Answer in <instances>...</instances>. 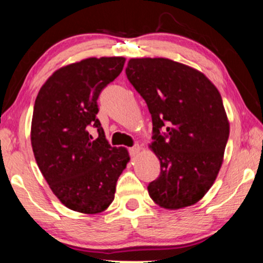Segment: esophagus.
<instances>
[{"instance_id":"1","label":"esophagus","mask_w":263,"mask_h":263,"mask_svg":"<svg viewBox=\"0 0 263 263\" xmlns=\"http://www.w3.org/2000/svg\"><path fill=\"white\" fill-rule=\"evenodd\" d=\"M140 152H141V147H140L139 145L132 147V148H129V154H130V157H133V158L138 157Z\"/></svg>"}]
</instances>
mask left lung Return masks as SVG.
I'll return each instance as SVG.
<instances>
[{"label": "left lung", "mask_w": 263, "mask_h": 263, "mask_svg": "<svg viewBox=\"0 0 263 263\" xmlns=\"http://www.w3.org/2000/svg\"><path fill=\"white\" fill-rule=\"evenodd\" d=\"M125 74L152 116L160 175L147 188L151 199L165 210L195 204L224 160L230 123L220 93L200 70L163 57L130 59Z\"/></svg>", "instance_id": "8db88e82"}]
</instances>
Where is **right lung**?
<instances>
[{
    "label": "right lung",
    "mask_w": 263,
    "mask_h": 263,
    "mask_svg": "<svg viewBox=\"0 0 263 263\" xmlns=\"http://www.w3.org/2000/svg\"><path fill=\"white\" fill-rule=\"evenodd\" d=\"M125 59L89 57L53 71L35 98L31 143L37 165L55 196L84 214L102 213L115 199L116 183L130 160L125 147H111L96 115L104 87ZM99 130L93 139L88 125Z\"/></svg>",
    "instance_id": "obj_1"
}]
</instances>
